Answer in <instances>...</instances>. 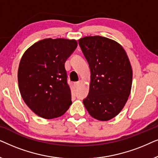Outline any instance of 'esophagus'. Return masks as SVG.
<instances>
[{"mask_svg":"<svg viewBox=\"0 0 158 158\" xmlns=\"http://www.w3.org/2000/svg\"><path fill=\"white\" fill-rule=\"evenodd\" d=\"M81 83H82V81H77V82H76V83H75V87H76V88H77L80 85H81Z\"/></svg>","mask_w":158,"mask_h":158,"instance_id":"esophagus-1","label":"esophagus"}]
</instances>
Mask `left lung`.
I'll use <instances>...</instances> for the list:
<instances>
[{"mask_svg": "<svg viewBox=\"0 0 158 158\" xmlns=\"http://www.w3.org/2000/svg\"><path fill=\"white\" fill-rule=\"evenodd\" d=\"M78 42L90 70L89 93L83 104L96 119H111L122 111L131 92L128 56L122 45L103 36H85Z\"/></svg>", "mask_w": 158, "mask_h": 158, "instance_id": "obj_1", "label": "left lung"}]
</instances>
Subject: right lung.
<instances>
[{
	"mask_svg": "<svg viewBox=\"0 0 158 158\" xmlns=\"http://www.w3.org/2000/svg\"><path fill=\"white\" fill-rule=\"evenodd\" d=\"M77 46L75 40L44 39L27 49L18 70L21 97L40 117L50 119L72 104L64 63Z\"/></svg>",
	"mask_w": 158,
	"mask_h": 158,
	"instance_id": "add662e5",
	"label": "right lung"
}]
</instances>
